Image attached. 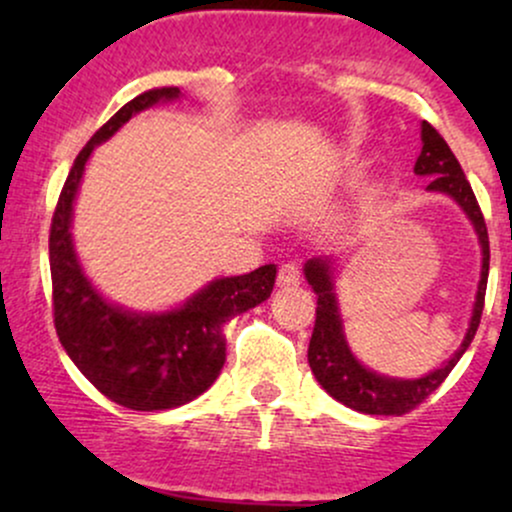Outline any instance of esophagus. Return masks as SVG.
I'll list each match as a JSON object with an SVG mask.
<instances>
[{"mask_svg": "<svg viewBox=\"0 0 512 512\" xmlns=\"http://www.w3.org/2000/svg\"><path fill=\"white\" fill-rule=\"evenodd\" d=\"M279 286H296L301 281V267L296 262H286L279 267V276H276Z\"/></svg>", "mask_w": 512, "mask_h": 512, "instance_id": "esophagus-1", "label": "esophagus"}]
</instances>
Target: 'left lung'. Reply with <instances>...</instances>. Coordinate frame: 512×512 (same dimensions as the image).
<instances>
[{
  "mask_svg": "<svg viewBox=\"0 0 512 512\" xmlns=\"http://www.w3.org/2000/svg\"><path fill=\"white\" fill-rule=\"evenodd\" d=\"M421 154L416 158L414 173L426 175L431 192H443L455 199L474 223V231L479 236L481 245V281L477 291V301H474V313L469 320V330L464 334V342L450 361L416 380H397L385 378V375L373 373L366 366L356 361L354 354L349 351L344 332H342V317H339L337 296H334L332 284V267L327 260H308L305 264V279L313 286L317 296L315 308V327L313 337L308 346V363L313 368L317 383L325 387L337 402L346 404L349 409L363 411V414H378V416H402L407 411L416 409L428 395L443 385L450 370L457 366L467 346L472 344L474 334L481 322V310H484L486 296V281H489V231H486L484 214H481L477 197H474L472 185L464 178L462 166L457 163L455 154L450 151L448 142L438 134L436 127L428 122L421 125Z\"/></svg>",
  "mask_w": 512,
  "mask_h": 512,
  "instance_id": "1",
  "label": "left lung"
}]
</instances>
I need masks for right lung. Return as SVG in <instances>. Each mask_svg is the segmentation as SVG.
<instances>
[{
  "mask_svg": "<svg viewBox=\"0 0 512 512\" xmlns=\"http://www.w3.org/2000/svg\"><path fill=\"white\" fill-rule=\"evenodd\" d=\"M180 96L178 86L151 88L122 105L76 156L50 223L52 313L57 337L88 383L134 411L173 409L209 390L226 361L223 325L267 301L276 267L211 281L168 313H129L110 305L81 272L72 243V207L86 161L132 115Z\"/></svg>",
  "mask_w": 512,
  "mask_h": 512,
  "instance_id": "add662e5",
  "label": "right lung"
}]
</instances>
